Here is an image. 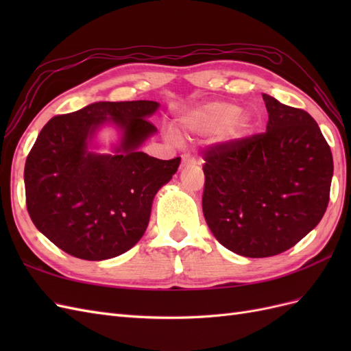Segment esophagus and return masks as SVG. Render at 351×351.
I'll return each mask as SVG.
<instances>
[{
  "label": "esophagus",
  "instance_id": "obj_1",
  "mask_svg": "<svg viewBox=\"0 0 351 351\" xmlns=\"http://www.w3.org/2000/svg\"><path fill=\"white\" fill-rule=\"evenodd\" d=\"M193 164H196V159L193 156H190L187 154H184L182 156V165L183 167H189V165H193Z\"/></svg>",
  "mask_w": 351,
  "mask_h": 351
}]
</instances>
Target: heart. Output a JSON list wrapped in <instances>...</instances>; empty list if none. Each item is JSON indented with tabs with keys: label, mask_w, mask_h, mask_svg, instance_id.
<instances>
[{
	"label": "heart",
	"mask_w": 351,
	"mask_h": 351,
	"mask_svg": "<svg viewBox=\"0 0 351 351\" xmlns=\"http://www.w3.org/2000/svg\"><path fill=\"white\" fill-rule=\"evenodd\" d=\"M182 129L196 134H218L219 139L237 143L254 132L256 119L249 111H240L236 104L212 101L186 111L180 119Z\"/></svg>",
	"instance_id": "1"
}]
</instances>
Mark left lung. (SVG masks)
Segmentation results:
<instances>
[{
    "label": "left lung",
    "mask_w": 351,
    "mask_h": 351,
    "mask_svg": "<svg viewBox=\"0 0 351 351\" xmlns=\"http://www.w3.org/2000/svg\"><path fill=\"white\" fill-rule=\"evenodd\" d=\"M262 98L267 132L204 154L206 224L222 246L246 258L280 254L309 234L325 214L334 173L311 114Z\"/></svg>",
    "instance_id": "1"
}]
</instances>
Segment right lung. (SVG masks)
<instances>
[{
    "label": "right lung",
    "instance_id": "add662e5",
    "mask_svg": "<svg viewBox=\"0 0 351 351\" xmlns=\"http://www.w3.org/2000/svg\"><path fill=\"white\" fill-rule=\"evenodd\" d=\"M158 108L155 101L95 102L44 125L25 165L26 206L57 247L105 261L142 239L154 197L182 159L164 161L139 149L158 132L147 120ZM107 123L119 129V145L112 154L90 152L94 134Z\"/></svg>",
    "mask_w": 351,
    "mask_h": 351
}]
</instances>
